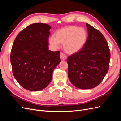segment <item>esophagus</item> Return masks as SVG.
<instances>
[{"instance_id":"esophagus-1","label":"esophagus","mask_w":121,"mask_h":121,"mask_svg":"<svg viewBox=\"0 0 121 121\" xmlns=\"http://www.w3.org/2000/svg\"><path fill=\"white\" fill-rule=\"evenodd\" d=\"M60 59H61V60H65L67 59V56H65V54L61 53H60Z\"/></svg>"}]
</instances>
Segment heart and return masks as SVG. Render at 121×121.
Returning <instances> with one entry per match:
<instances>
[{
	"label": "heart",
	"mask_w": 121,
	"mask_h": 121,
	"mask_svg": "<svg viewBox=\"0 0 121 121\" xmlns=\"http://www.w3.org/2000/svg\"><path fill=\"white\" fill-rule=\"evenodd\" d=\"M87 39V33L83 28L75 26L62 28L57 30L55 36L49 38L50 45L57 48L60 43L63 44V48L69 54L79 52L85 45Z\"/></svg>",
	"instance_id": "1"
}]
</instances>
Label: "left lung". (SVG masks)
I'll return each mask as SVG.
<instances>
[{"instance_id":"1","label":"left lung","mask_w":121,"mask_h":121,"mask_svg":"<svg viewBox=\"0 0 121 121\" xmlns=\"http://www.w3.org/2000/svg\"><path fill=\"white\" fill-rule=\"evenodd\" d=\"M88 36L79 52L68 57V77L82 89L98 86L108 70L111 54L107 40L100 32L86 23Z\"/></svg>"}]
</instances>
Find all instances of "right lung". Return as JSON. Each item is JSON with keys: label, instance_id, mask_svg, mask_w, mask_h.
Here are the masks:
<instances>
[{"label": "right lung", "instance_id": "1", "mask_svg": "<svg viewBox=\"0 0 121 121\" xmlns=\"http://www.w3.org/2000/svg\"><path fill=\"white\" fill-rule=\"evenodd\" d=\"M49 25L34 23L21 31L13 42L10 63L14 78L30 91L44 89L61 61L60 52L48 49Z\"/></svg>", "mask_w": 121, "mask_h": 121}]
</instances>
